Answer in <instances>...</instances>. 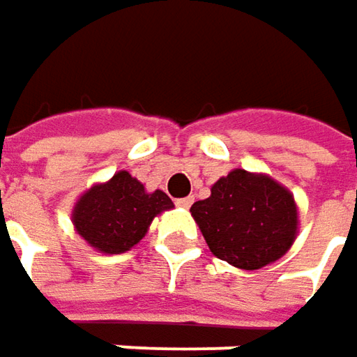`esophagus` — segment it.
<instances>
[{"label": "esophagus", "instance_id": "obj_1", "mask_svg": "<svg viewBox=\"0 0 357 357\" xmlns=\"http://www.w3.org/2000/svg\"><path fill=\"white\" fill-rule=\"evenodd\" d=\"M192 197H185V199H176V206H183V208H188V206L192 205Z\"/></svg>", "mask_w": 357, "mask_h": 357}]
</instances>
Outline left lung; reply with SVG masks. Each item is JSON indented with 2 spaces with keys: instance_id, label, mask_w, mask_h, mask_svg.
Instances as JSON below:
<instances>
[{
  "instance_id": "1",
  "label": "left lung",
  "mask_w": 357,
  "mask_h": 357,
  "mask_svg": "<svg viewBox=\"0 0 357 357\" xmlns=\"http://www.w3.org/2000/svg\"><path fill=\"white\" fill-rule=\"evenodd\" d=\"M190 213L211 253L247 271L283 257L297 237L294 195L267 174L231 170Z\"/></svg>"
}]
</instances>
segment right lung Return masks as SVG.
Segmentation results:
<instances>
[{"mask_svg": "<svg viewBox=\"0 0 357 357\" xmlns=\"http://www.w3.org/2000/svg\"><path fill=\"white\" fill-rule=\"evenodd\" d=\"M162 190L149 192L130 172L120 170L108 183L88 188L72 211V223L90 247L108 255L132 249L152 219L172 208Z\"/></svg>", "mask_w": 357, "mask_h": 357, "instance_id": "obj_1", "label": "right lung"}]
</instances>
